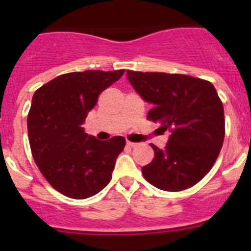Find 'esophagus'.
Listing matches in <instances>:
<instances>
[{"label": "esophagus", "instance_id": "1", "mask_svg": "<svg viewBox=\"0 0 251 251\" xmlns=\"http://www.w3.org/2000/svg\"><path fill=\"white\" fill-rule=\"evenodd\" d=\"M126 143H127V146L132 147V148L133 147H137V144H138V143H136V142H132V141H127Z\"/></svg>", "mask_w": 251, "mask_h": 251}]
</instances>
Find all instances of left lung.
<instances>
[{"mask_svg":"<svg viewBox=\"0 0 251 251\" xmlns=\"http://www.w3.org/2000/svg\"><path fill=\"white\" fill-rule=\"evenodd\" d=\"M127 78L151 103L147 119L170 131L165 149L151 144V163L142 168L154 187L178 192L193 187L211 170L225 140V113L210 81L184 74L127 70Z\"/></svg>","mask_w":251,"mask_h":251,"instance_id":"left-lung-1","label":"left lung"}]
</instances>
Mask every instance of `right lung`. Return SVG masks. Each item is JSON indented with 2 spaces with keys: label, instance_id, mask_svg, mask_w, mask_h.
<instances>
[{
  "label": "right lung",
  "instance_id": "right-lung-1",
  "mask_svg": "<svg viewBox=\"0 0 251 251\" xmlns=\"http://www.w3.org/2000/svg\"><path fill=\"white\" fill-rule=\"evenodd\" d=\"M125 70L68 73L37 88L27 115L30 148L48 183L73 199H86L110 182L126 141H100L82 128L100 93Z\"/></svg>",
  "mask_w": 251,
  "mask_h": 251
}]
</instances>
